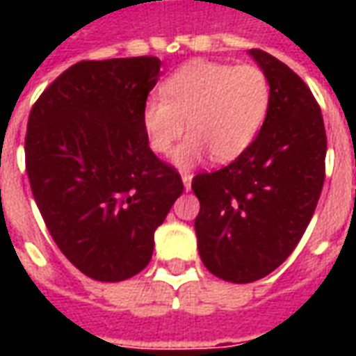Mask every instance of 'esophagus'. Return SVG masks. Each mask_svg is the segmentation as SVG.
I'll return each mask as SVG.
<instances>
[{"label":"esophagus","instance_id":"obj_1","mask_svg":"<svg viewBox=\"0 0 356 356\" xmlns=\"http://www.w3.org/2000/svg\"><path fill=\"white\" fill-rule=\"evenodd\" d=\"M181 179H183L185 191L188 193V191H191V185H193V175H191V173H181Z\"/></svg>","mask_w":356,"mask_h":356}]
</instances>
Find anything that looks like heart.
Wrapping results in <instances>:
<instances>
[{"mask_svg":"<svg viewBox=\"0 0 356 356\" xmlns=\"http://www.w3.org/2000/svg\"><path fill=\"white\" fill-rule=\"evenodd\" d=\"M270 106L267 74L255 65L191 60L171 72L140 110L148 147L168 154L175 140L173 163L194 168L211 152L216 162H232L252 147Z\"/></svg>","mask_w":356,"mask_h":356,"instance_id":"1","label":"heart"}]
</instances>
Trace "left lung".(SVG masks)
I'll return each mask as SVG.
<instances>
[{
    "instance_id": "left-lung-1",
    "label": "left lung",
    "mask_w": 356,
    "mask_h": 356,
    "mask_svg": "<svg viewBox=\"0 0 356 356\" xmlns=\"http://www.w3.org/2000/svg\"><path fill=\"white\" fill-rule=\"evenodd\" d=\"M248 55L270 83L267 120L244 154L193 179L200 259L234 284L270 275L298 246L321 198L326 158L321 108L305 81L265 51Z\"/></svg>"
}]
</instances>
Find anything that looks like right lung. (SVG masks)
Returning a JSON list of instances; mask_svg holds the SVG:
<instances>
[{
    "instance_id": "add662e5",
    "label": "right lung",
    "mask_w": 356,
    "mask_h": 356,
    "mask_svg": "<svg viewBox=\"0 0 356 356\" xmlns=\"http://www.w3.org/2000/svg\"><path fill=\"white\" fill-rule=\"evenodd\" d=\"M160 58L81 60L45 89L28 118L26 171L58 250L99 282L147 267L154 232L183 194L179 173L158 160L140 110Z\"/></svg>"
}]
</instances>
